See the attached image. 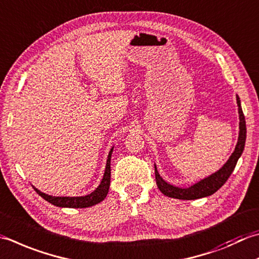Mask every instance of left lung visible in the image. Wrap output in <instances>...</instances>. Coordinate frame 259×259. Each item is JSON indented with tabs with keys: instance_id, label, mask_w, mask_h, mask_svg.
<instances>
[{
	"instance_id": "1",
	"label": "left lung",
	"mask_w": 259,
	"mask_h": 259,
	"mask_svg": "<svg viewBox=\"0 0 259 259\" xmlns=\"http://www.w3.org/2000/svg\"><path fill=\"white\" fill-rule=\"evenodd\" d=\"M237 104H238V113H239V137H238V143L236 145L235 151L230 156V158L227 160V163L221 167V168L215 171L210 176L205 177V179L197 182L194 185L190 187H179L170 185L165 182L161 176L159 175L157 167L155 165V177H156V183L158 189L163 194L169 197H174V199L180 200H196L201 199V197H205L212 195L213 193L220 189L224 185L227 180L229 179L232 171H234L235 167L237 165V161L241 156L242 151L245 148L246 143V121L245 115L242 112L241 105H240V99L237 95Z\"/></svg>"
}]
</instances>
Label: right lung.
<instances>
[{"instance_id": "1", "label": "right lung", "mask_w": 259, "mask_h": 259, "mask_svg": "<svg viewBox=\"0 0 259 259\" xmlns=\"http://www.w3.org/2000/svg\"><path fill=\"white\" fill-rule=\"evenodd\" d=\"M112 151H113V147L111 148L109 156H108V160H106V166H105V171H104V175H103V179L101 181L100 185L98 186V189H96L92 193L89 194V195H85V196H73V197H69V196H52V195H48L46 193H42V192H40L38 189H35L33 186L34 191L37 192V193L45 199L46 201H48L49 203H52L56 206H60V207H74V209H80V207H89V206H92L100 203V202H102L106 194H108L109 192V187H110V180H111V155H112Z\"/></svg>"}]
</instances>
